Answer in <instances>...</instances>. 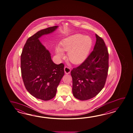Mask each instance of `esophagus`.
Segmentation results:
<instances>
[{
    "label": "esophagus",
    "mask_w": 133,
    "mask_h": 133,
    "mask_svg": "<svg viewBox=\"0 0 133 133\" xmlns=\"http://www.w3.org/2000/svg\"><path fill=\"white\" fill-rule=\"evenodd\" d=\"M64 72H65V74H70V72H71L70 68H69L68 67H64Z\"/></svg>",
    "instance_id": "34e87169"
}]
</instances>
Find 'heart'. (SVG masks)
<instances>
[{"mask_svg": "<svg viewBox=\"0 0 133 133\" xmlns=\"http://www.w3.org/2000/svg\"><path fill=\"white\" fill-rule=\"evenodd\" d=\"M92 43V38L88 36L76 34L69 36L62 41L61 47H56V56L60 59L64 56L63 51H68L69 60L74 64H80L87 58Z\"/></svg>", "mask_w": 133, "mask_h": 133, "instance_id": "1", "label": "heart"}]
</instances>
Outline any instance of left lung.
<instances>
[{
	"label": "left lung",
	"mask_w": 133,
	"mask_h": 133,
	"mask_svg": "<svg viewBox=\"0 0 133 133\" xmlns=\"http://www.w3.org/2000/svg\"><path fill=\"white\" fill-rule=\"evenodd\" d=\"M93 51L83 63L71 71L72 93L80 100L94 97L103 89L108 71L109 55L103 39L96 34Z\"/></svg>",
	"instance_id": "left-lung-1"
}]
</instances>
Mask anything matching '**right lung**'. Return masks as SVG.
Returning <instances> with one entry per match:
<instances>
[{
  "label": "right lung",
  "instance_id": "obj_1",
  "mask_svg": "<svg viewBox=\"0 0 133 133\" xmlns=\"http://www.w3.org/2000/svg\"><path fill=\"white\" fill-rule=\"evenodd\" d=\"M58 26L41 30L27 39L21 55V71L24 85L30 95L48 101L56 95L64 74V65L56 64L39 38L55 31Z\"/></svg>",
  "mask_w": 133,
  "mask_h": 133
}]
</instances>
